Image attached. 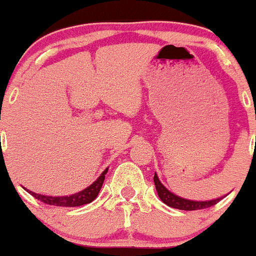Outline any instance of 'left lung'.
I'll return each mask as SVG.
<instances>
[{"instance_id": "obj_1", "label": "left lung", "mask_w": 256, "mask_h": 256, "mask_svg": "<svg viewBox=\"0 0 256 256\" xmlns=\"http://www.w3.org/2000/svg\"><path fill=\"white\" fill-rule=\"evenodd\" d=\"M154 184H156V193H158L159 198L163 202L164 204H166L168 206L172 208L180 209V210H198V209H206L209 206H213L216 203H219L222 198L214 199V200H208V202H194V200H188V199H183L180 196H176V194L170 193L163 184L159 182L156 174H154Z\"/></svg>"}]
</instances>
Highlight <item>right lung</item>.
<instances>
[{"label":"right lung","mask_w":256,"mask_h":256,"mask_svg":"<svg viewBox=\"0 0 256 256\" xmlns=\"http://www.w3.org/2000/svg\"><path fill=\"white\" fill-rule=\"evenodd\" d=\"M108 169H106L102 174H100V178L90 186L88 188H86L84 190L80 192V193L72 194L70 196H41V194H36L34 192H30V194L34 196L36 199L41 200L42 203L48 204V206H84V204L90 203V202L94 200L97 198L98 193H100V188L103 186V182H104V176L107 174Z\"/></svg>","instance_id":"add662e5"}]
</instances>
